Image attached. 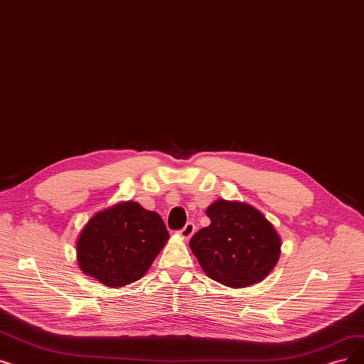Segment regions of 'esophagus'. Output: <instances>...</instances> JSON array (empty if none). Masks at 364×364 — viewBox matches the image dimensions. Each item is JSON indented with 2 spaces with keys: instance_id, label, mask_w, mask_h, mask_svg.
<instances>
[{
  "instance_id": "1",
  "label": "esophagus",
  "mask_w": 364,
  "mask_h": 364,
  "mask_svg": "<svg viewBox=\"0 0 364 364\" xmlns=\"http://www.w3.org/2000/svg\"><path fill=\"white\" fill-rule=\"evenodd\" d=\"M195 230H196V226H195V223H192V221H188V223H186V226L178 232L184 240H188L191 238V236L195 233Z\"/></svg>"
}]
</instances>
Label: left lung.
Segmentation results:
<instances>
[{
  "label": "left lung",
  "instance_id": "obj_1",
  "mask_svg": "<svg viewBox=\"0 0 364 364\" xmlns=\"http://www.w3.org/2000/svg\"><path fill=\"white\" fill-rule=\"evenodd\" d=\"M211 223L191 240L203 272L223 286L242 289L264 279L279 257L281 240L260 211L218 199L207 208Z\"/></svg>",
  "mask_w": 364,
  "mask_h": 364
}]
</instances>
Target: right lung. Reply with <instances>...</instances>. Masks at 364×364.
<instances>
[{
    "instance_id": "1",
    "label": "right lung",
    "mask_w": 364,
    "mask_h": 364,
    "mask_svg": "<svg viewBox=\"0 0 364 364\" xmlns=\"http://www.w3.org/2000/svg\"><path fill=\"white\" fill-rule=\"evenodd\" d=\"M169 238L162 217L136 202H122L95 214L77 241L82 271L107 287L138 281Z\"/></svg>"
}]
</instances>
